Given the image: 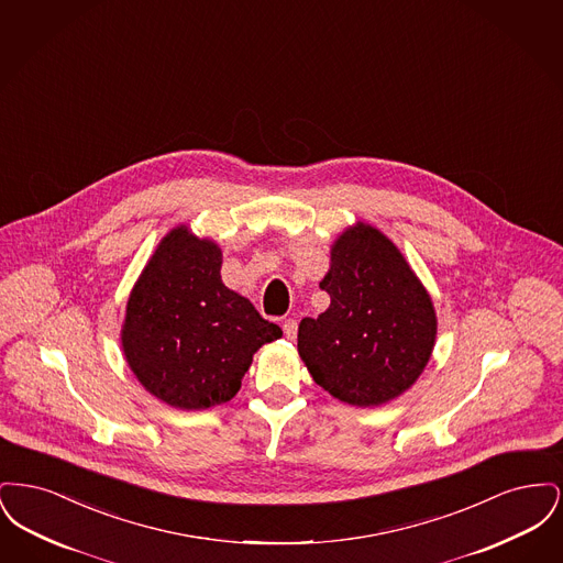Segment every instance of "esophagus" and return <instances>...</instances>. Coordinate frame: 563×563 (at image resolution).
I'll use <instances>...</instances> for the list:
<instances>
[{"mask_svg":"<svg viewBox=\"0 0 563 563\" xmlns=\"http://www.w3.org/2000/svg\"><path fill=\"white\" fill-rule=\"evenodd\" d=\"M283 331H285V338L287 340H295V335H297V322L294 319H287V321L283 322Z\"/></svg>","mask_w":563,"mask_h":563,"instance_id":"34e87169","label":"esophagus"}]
</instances>
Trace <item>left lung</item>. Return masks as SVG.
<instances>
[{"mask_svg":"<svg viewBox=\"0 0 563 563\" xmlns=\"http://www.w3.org/2000/svg\"><path fill=\"white\" fill-rule=\"evenodd\" d=\"M321 289L329 308L297 329V352L314 382L354 407L401 397L430 361L437 312L399 246L356 221L331 244Z\"/></svg>","mask_w":563,"mask_h":563,"instance_id":"8db88e82","label":"left lung"}]
</instances>
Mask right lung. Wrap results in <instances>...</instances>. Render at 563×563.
I'll return each instance as SVG.
<instances>
[{
    "instance_id": "obj_1",
    "label": "right lung",
    "mask_w": 563,
    "mask_h": 563,
    "mask_svg": "<svg viewBox=\"0 0 563 563\" xmlns=\"http://www.w3.org/2000/svg\"><path fill=\"white\" fill-rule=\"evenodd\" d=\"M217 242L173 228L126 301L122 352L141 386L162 402L200 411L241 390L253 354L283 335L221 280Z\"/></svg>"
}]
</instances>
